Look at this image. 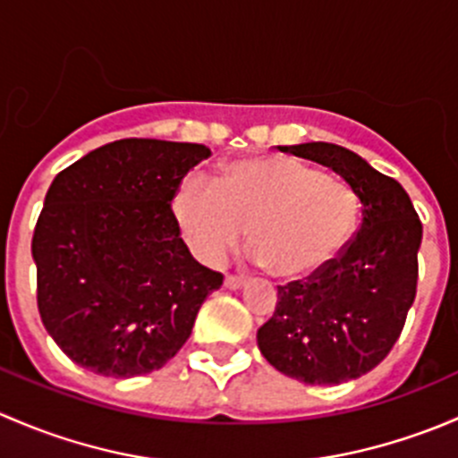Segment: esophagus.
Instances as JSON below:
<instances>
[{
	"instance_id": "34e87169",
	"label": "esophagus",
	"mask_w": 458,
	"mask_h": 458,
	"mask_svg": "<svg viewBox=\"0 0 458 458\" xmlns=\"http://www.w3.org/2000/svg\"><path fill=\"white\" fill-rule=\"evenodd\" d=\"M243 284H246V279H243V276H234V275L225 276V288L239 290V288H243Z\"/></svg>"
}]
</instances>
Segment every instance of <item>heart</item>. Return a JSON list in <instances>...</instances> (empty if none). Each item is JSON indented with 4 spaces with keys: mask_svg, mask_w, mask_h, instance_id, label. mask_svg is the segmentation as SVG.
I'll use <instances>...</instances> for the list:
<instances>
[{
    "mask_svg": "<svg viewBox=\"0 0 458 458\" xmlns=\"http://www.w3.org/2000/svg\"><path fill=\"white\" fill-rule=\"evenodd\" d=\"M173 208L203 263L219 266L250 228L252 257L279 279H303L327 266L359 219V199L348 183L288 157L234 161L216 183L188 174Z\"/></svg>",
    "mask_w": 458,
    "mask_h": 458,
    "instance_id": "1",
    "label": "heart"
}]
</instances>
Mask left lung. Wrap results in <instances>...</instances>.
I'll list each match as a JSON object with an SVG mask.
<instances>
[{"mask_svg":"<svg viewBox=\"0 0 458 458\" xmlns=\"http://www.w3.org/2000/svg\"><path fill=\"white\" fill-rule=\"evenodd\" d=\"M345 179L361 201V225L327 266L279 285L275 315L257 330L266 361L310 386H336L377 368L417 297L423 225L399 182L357 152L326 141L279 146Z\"/></svg>","mask_w":458,"mask_h":458,"instance_id":"obj_1","label":"left lung"}]
</instances>
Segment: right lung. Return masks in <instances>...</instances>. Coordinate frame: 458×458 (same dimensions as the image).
<instances>
[{"instance_id":"obj_1","label":"right lung","mask_w":458,"mask_h":458,"mask_svg":"<svg viewBox=\"0 0 458 458\" xmlns=\"http://www.w3.org/2000/svg\"><path fill=\"white\" fill-rule=\"evenodd\" d=\"M201 143L119 140L57 174L32 234L37 308L64 354L131 378L182 350L221 272L191 255L173 212Z\"/></svg>"}]
</instances>
